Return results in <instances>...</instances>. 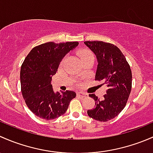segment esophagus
Returning a JSON list of instances; mask_svg holds the SVG:
<instances>
[{"label": "esophagus", "mask_w": 153, "mask_h": 153, "mask_svg": "<svg viewBox=\"0 0 153 153\" xmlns=\"http://www.w3.org/2000/svg\"><path fill=\"white\" fill-rule=\"evenodd\" d=\"M77 96H79V97H81V98H85V97H88V94H85V93L83 92H78L77 93Z\"/></svg>", "instance_id": "esophagus-1"}]
</instances>
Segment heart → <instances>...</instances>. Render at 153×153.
I'll list each match as a JSON object with an SVG mask.
<instances>
[{
  "label": "heart",
  "mask_w": 153,
  "mask_h": 153,
  "mask_svg": "<svg viewBox=\"0 0 153 153\" xmlns=\"http://www.w3.org/2000/svg\"><path fill=\"white\" fill-rule=\"evenodd\" d=\"M79 55L80 56L81 59L82 60L84 59H88V58H91V57H94V54H93L92 52L89 51L88 49H82L79 51Z\"/></svg>",
  "instance_id": "b5f03b06"
}]
</instances>
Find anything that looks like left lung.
<instances>
[{"label":"left lung","instance_id":"left-lung-1","mask_svg":"<svg viewBox=\"0 0 153 153\" xmlns=\"http://www.w3.org/2000/svg\"><path fill=\"white\" fill-rule=\"evenodd\" d=\"M88 46L97 56L95 80L108 86L103 100L95 94L89 97L95 101V108L88 110V115L95 120L108 122L114 119L124 109L132 87V73L124 55L113 44L102 41H86Z\"/></svg>","mask_w":153,"mask_h":153}]
</instances>
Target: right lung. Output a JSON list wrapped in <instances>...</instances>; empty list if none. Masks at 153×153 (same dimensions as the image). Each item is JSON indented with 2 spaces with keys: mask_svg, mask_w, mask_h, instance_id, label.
Segmentation results:
<instances>
[{
  "mask_svg": "<svg viewBox=\"0 0 153 153\" xmlns=\"http://www.w3.org/2000/svg\"><path fill=\"white\" fill-rule=\"evenodd\" d=\"M78 42H45L34 47L26 56L20 69L21 92L25 102L34 115L45 120L62 116L76 97L72 91L54 92L51 78L64 56Z\"/></svg>",
  "mask_w": 153,
  "mask_h": 153,
  "instance_id": "add662e5",
  "label": "right lung"
}]
</instances>
